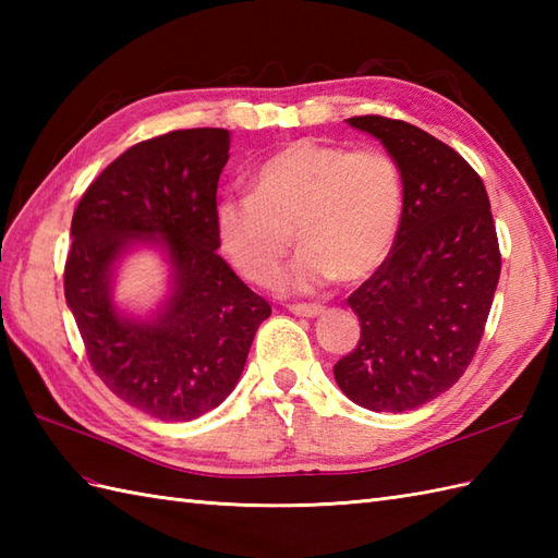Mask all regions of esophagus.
<instances>
[{
    "label": "esophagus",
    "mask_w": 558,
    "mask_h": 558,
    "mask_svg": "<svg viewBox=\"0 0 558 558\" xmlns=\"http://www.w3.org/2000/svg\"><path fill=\"white\" fill-rule=\"evenodd\" d=\"M288 310L298 316H306V318H314V316H322L324 314V306L322 304H290Z\"/></svg>",
    "instance_id": "esophagus-1"
}]
</instances>
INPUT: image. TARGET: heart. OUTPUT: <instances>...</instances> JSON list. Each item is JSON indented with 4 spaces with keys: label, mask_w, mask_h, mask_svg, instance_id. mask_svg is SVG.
Listing matches in <instances>:
<instances>
[{
    "label": "heart",
    "mask_w": 558,
    "mask_h": 558,
    "mask_svg": "<svg viewBox=\"0 0 558 558\" xmlns=\"http://www.w3.org/2000/svg\"><path fill=\"white\" fill-rule=\"evenodd\" d=\"M402 216L405 180L386 150L300 138L258 165L252 192L218 201L216 232L232 266L260 288L278 280L294 232L302 254L282 288L314 290L374 272Z\"/></svg>",
    "instance_id": "b5f03b06"
}]
</instances>
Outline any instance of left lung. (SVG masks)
<instances>
[{
    "label": "left lung",
    "mask_w": 558,
    "mask_h": 558,
    "mask_svg": "<svg viewBox=\"0 0 558 558\" xmlns=\"http://www.w3.org/2000/svg\"><path fill=\"white\" fill-rule=\"evenodd\" d=\"M348 122L400 165L405 216L388 258L348 298L362 336L333 374L357 405L405 412L441 396L475 357L499 286V236L482 177L460 153L381 114Z\"/></svg>",
    "instance_id": "obj_1"
}]
</instances>
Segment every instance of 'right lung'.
I'll return each instance as SVG.
<instances>
[{"mask_svg":"<svg viewBox=\"0 0 558 558\" xmlns=\"http://www.w3.org/2000/svg\"><path fill=\"white\" fill-rule=\"evenodd\" d=\"M228 129H177L110 162L71 220L64 298L88 362L117 398L162 422H189L232 393L270 304L218 254L216 194L230 158ZM160 241L173 294L153 323L116 314L113 260Z\"/></svg>","mask_w":558,"mask_h":558,"instance_id":"right-lung-1","label":"right lung"}]
</instances>
